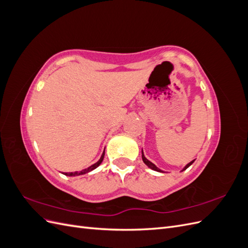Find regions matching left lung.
Masks as SVG:
<instances>
[{"mask_svg":"<svg viewBox=\"0 0 248 248\" xmlns=\"http://www.w3.org/2000/svg\"><path fill=\"white\" fill-rule=\"evenodd\" d=\"M141 159H142V161H144V163L146 164V166L149 168V169H151V170H156V171H159V172H166L164 170H160L159 168H157L155 164L153 163V162H151L150 161L149 159H147L146 157H145V154H144V151H142V149H141ZM194 162V160H192V161H190L189 163H187L186 166L181 170V171H183V170H185L187 168H189L191 164Z\"/></svg>","mask_w":248,"mask_h":248,"instance_id":"obj_1","label":"left lung"}]
</instances>
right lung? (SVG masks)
I'll list each match as a JSON object with an SVG mask.
<instances>
[{
    "instance_id": "obj_1",
    "label": "right lung",
    "mask_w": 248,
    "mask_h": 248,
    "mask_svg": "<svg viewBox=\"0 0 248 248\" xmlns=\"http://www.w3.org/2000/svg\"><path fill=\"white\" fill-rule=\"evenodd\" d=\"M106 150V149H104ZM103 158H104V151H103V153L101 154V157L99 158V160L97 161V162H95L94 164H92V166H90L89 168H87V169H85V170H81L80 171H71V172H63V174L65 175V176H69V177H77V176H80V175H85V174H88V172H90V171H92L93 170H95L96 168H98L100 164H101V162H102V160H103Z\"/></svg>"
}]
</instances>
